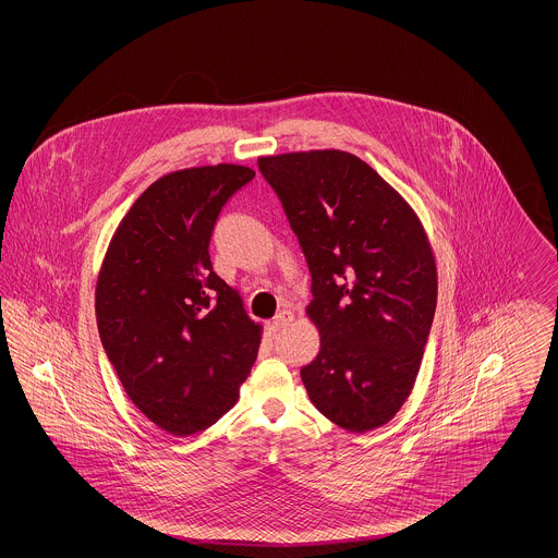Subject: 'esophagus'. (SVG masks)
I'll return each mask as SVG.
<instances>
[{"label":"esophagus","mask_w":558,"mask_h":558,"mask_svg":"<svg viewBox=\"0 0 558 558\" xmlns=\"http://www.w3.org/2000/svg\"><path fill=\"white\" fill-rule=\"evenodd\" d=\"M292 319H294V316H292L291 310H282L276 318L271 319V330L274 332H278V330H282V328H287L289 324H291Z\"/></svg>","instance_id":"esophagus-1"}]
</instances>
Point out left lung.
Wrapping results in <instances>:
<instances>
[{
    "mask_svg": "<svg viewBox=\"0 0 558 558\" xmlns=\"http://www.w3.org/2000/svg\"><path fill=\"white\" fill-rule=\"evenodd\" d=\"M312 274L316 360L301 368L312 403L366 433L410 398L437 305V264L416 211L345 150L259 157Z\"/></svg>",
    "mask_w": 558,
    "mask_h": 558,
    "instance_id": "obj_1",
    "label": "left lung"
}]
</instances>
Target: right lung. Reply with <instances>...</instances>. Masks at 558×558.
Instances as JSON below:
<instances>
[{
	"label": "right lung",
	"mask_w": 558,
	"mask_h": 558,
	"mask_svg": "<svg viewBox=\"0 0 558 558\" xmlns=\"http://www.w3.org/2000/svg\"><path fill=\"white\" fill-rule=\"evenodd\" d=\"M253 178L234 162L162 175L125 213L98 271L108 360L135 408L175 437L209 428L239 401L262 345V324L209 257L217 215Z\"/></svg>",
	"instance_id": "1"
}]
</instances>
